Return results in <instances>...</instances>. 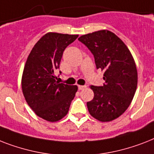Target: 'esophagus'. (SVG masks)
Segmentation results:
<instances>
[{
    "mask_svg": "<svg viewBox=\"0 0 154 154\" xmlns=\"http://www.w3.org/2000/svg\"><path fill=\"white\" fill-rule=\"evenodd\" d=\"M86 88V85H78V88L79 90H83Z\"/></svg>",
    "mask_w": 154,
    "mask_h": 154,
    "instance_id": "34e87169",
    "label": "esophagus"
}]
</instances>
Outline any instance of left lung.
<instances>
[{
	"label": "left lung",
	"mask_w": 154,
	"mask_h": 154,
	"mask_svg": "<svg viewBox=\"0 0 154 154\" xmlns=\"http://www.w3.org/2000/svg\"><path fill=\"white\" fill-rule=\"evenodd\" d=\"M78 40L94 56L97 69L104 71L103 86L91 85L94 92L87 102L90 115L100 122H110L124 113L135 94L138 72L131 51L113 32L101 30L81 35Z\"/></svg>",
	"instance_id": "left-lung-1"
}]
</instances>
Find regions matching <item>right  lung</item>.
I'll return each instance as SVG.
<instances>
[{
	"label": "right lung",
	"instance_id": "obj_1",
	"mask_svg": "<svg viewBox=\"0 0 154 154\" xmlns=\"http://www.w3.org/2000/svg\"><path fill=\"white\" fill-rule=\"evenodd\" d=\"M77 37L48 32L36 42L25 63L21 80L25 100L38 117L49 122L59 121L67 115L78 88L59 83L54 76L63 51Z\"/></svg>",
	"mask_w": 154,
	"mask_h": 154
}]
</instances>
